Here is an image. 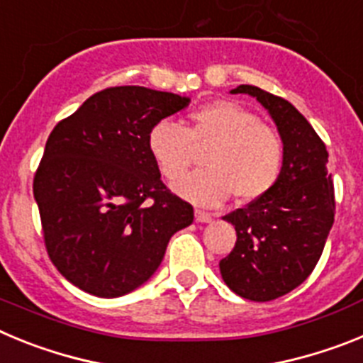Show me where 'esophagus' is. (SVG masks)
I'll return each mask as SVG.
<instances>
[{
    "mask_svg": "<svg viewBox=\"0 0 363 363\" xmlns=\"http://www.w3.org/2000/svg\"><path fill=\"white\" fill-rule=\"evenodd\" d=\"M194 218H196V221H200V223H209V221H213V214L205 213V211L200 209L194 211Z\"/></svg>",
    "mask_w": 363,
    "mask_h": 363,
    "instance_id": "esophagus-1",
    "label": "esophagus"
}]
</instances>
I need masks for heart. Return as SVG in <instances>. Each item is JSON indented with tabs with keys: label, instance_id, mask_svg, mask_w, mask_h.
Listing matches in <instances>:
<instances>
[{
	"label": "heart",
	"instance_id": "1",
	"mask_svg": "<svg viewBox=\"0 0 363 363\" xmlns=\"http://www.w3.org/2000/svg\"><path fill=\"white\" fill-rule=\"evenodd\" d=\"M204 155L205 169L191 173L174 185L185 200L214 207L230 198L255 201L278 184L285 163L280 134L259 123L255 112L229 99H221L191 112L184 127L171 118L150 125L147 150L167 182H176L194 161L196 148Z\"/></svg>",
	"mask_w": 363,
	"mask_h": 363
}]
</instances>
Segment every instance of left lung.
<instances>
[{
  "instance_id": "left-lung-1",
  "label": "left lung",
  "mask_w": 363,
  "mask_h": 363,
  "mask_svg": "<svg viewBox=\"0 0 363 363\" xmlns=\"http://www.w3.org/2000/svg\"><path fill=\"white\" fill-rule=\"evenodd\" d=\"M269 111L285 147L278 184L259 200L223 216L236 243L220 262L221 278L238 296L271 301L307 280L335 221V185L327 149L309 121L287 101L258 86L240 85Z\"/></svg>"
}]
</instances>
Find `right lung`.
<instances>
[{
  "mask_svg": "<svg viewBox=\"0 0 363 363\" xmlns=\"http://www.w3.org/2000/svg\"><path fill=\"white\" fill-rule=\"evenodd\" d=\"M189 101L147 86H108L50 133L32 189L49 258L85 293L116 298L145 284L172 234L194 220L147 150L150 125Z\"/></svg>",
  "mask_w": 363,
  "mask_h": 363,
  "instance_id": "add662e5",
  "label": "right lung"
}]
</instances>
